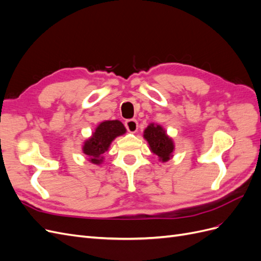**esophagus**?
Returning <instances> with one entry per match:
<instances>
[{"mask_svg":"<svg viewBox=\"0 0 261 261\" xmlns=\"http://www.w3.org/2000/svg\"><path fill=\"white\" fill-rule=\"evenodd\" d=\"M125 127L129 133H136L138 129V122L136 120H127L125 122Z\"/></svg>","mask_w":261,"mask_h":261,"instance_id":"1","label":"esophagus"}]
</instances>
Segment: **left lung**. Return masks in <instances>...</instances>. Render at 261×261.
<instances>
[{
  "label": "left lung",
  "instance_id": "1",
  "mask_svg": "<svg viewBox=\"0 0 261 261\" xmlns=\"http://www.w3.org/2000/svg\"><path fill=\"white\" fill-rule=\"evenodd\" d=\"M144 137L147 139L151 151L159 156L160 160L165 162L170 159L174 145L160 125L150 124L144 132Z\"/></svg>",
  "mask_w": 261,
  "mask_h": 261
}]
</instances>
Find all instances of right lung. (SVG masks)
I'll return each instance as SVG.
<instances>
[{"label": "right lung", "instance_id": "add662e5", "mask_svg": "<svg viewBox=\"0 0 261 261\" xmlns=\"http://www.w3.org/2000/svg\"><path fill=\"white\" fill-rule=\"evenodd\" d=\"M125 132L124 125L120 121L102 122L96 128L92 137L85 143L83 151L89 156L90 162L99 164L103 159L102 154L107 151L112 140L117 136L123 135Z\"/></svg>", "mask_w": 261, "mask_h": 261}]
</instances>
